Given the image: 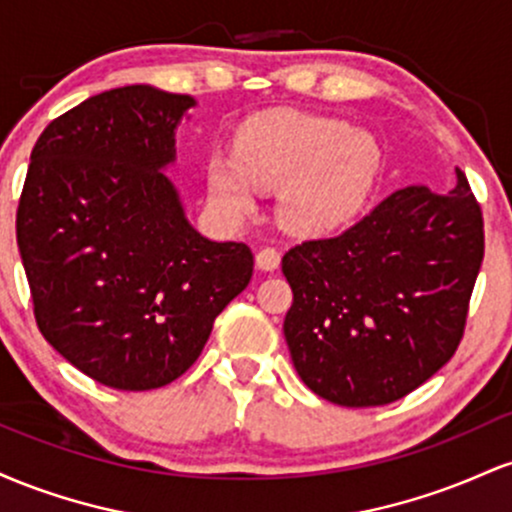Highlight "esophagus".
I'll use <instances>...</instances> for the list:
<instances>
[{
	"mask_svg": "<svg viewBox=\"0 0 512 512\" xmlns=\"http://www.w3.org/2000/svg\"><path fill=\"white\" fill-rule=\"evenodd\" d=\"M255 264H257V269H262V272H274V269L281 264L279 250H274V248H262V250L255 255Z\"/></svg>",
	"mask_w": 512,
	"mask_h": 512,
	"instance_id": "34e87169",
	"label": "esophagus"
}]
</instances>
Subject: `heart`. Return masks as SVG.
Instances as JSON below:
<instances>
[{
  "instance_id": "obj_1",
  "label": "heart",
  "mask_w": 512,
  "mask_h": 512,
  "mask_svg": "<svg viewBox=\"0 0 512 512\" xmlns=\"http://www.w3.org/2000/svg\"><path fill=\"white\" fill-rule=\"evenodd\" d=\"M383 154L373 134L342 120L303 113L252 117L238 129L233 154L207 158L211 207L240 219L257 187H279V214L293 231L320 236L366 207Z\"/></svg>"
}]
</instances>
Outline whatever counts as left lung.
<instances>
[{"mask_svg":"<svg viewBox=\"0 0 512 512\" xmlns=\"http://www.w3.org/2000/svg\"><path fill=\"white\" fill-rule=\"evenodd\" d=\"M484 260V219L460 168L445 195L411 185L332 238L284 255V334L315 395L383 407L436 375L460 346Z\"/></svg>","mask_w":512,"mask_h":512,"instance_id":"obj_1","label":"left lung"}]
</instances>
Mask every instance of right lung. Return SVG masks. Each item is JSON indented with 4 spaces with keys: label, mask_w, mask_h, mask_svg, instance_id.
I'll list each match as a JSON object with an SVG mask.
<instances>
[{
    "label": "right lung",
    "mask_w": 512,
    "mask_h": 512,
    "mask_svg": "<svg viewBox=\"0 0 512 512\" xmlns=\"http://www.w3.org/2000/svg\"><path fill=\"white\" fill-rule=\"evenodd\" d=\"M195 98L134 84L52 120L31 151L16 243L52 349L115 390H156L202 354L252 279L245 243L187 221L163 168Z\"/></svg>",
    "instance_id": "1"
}]
</instances>
